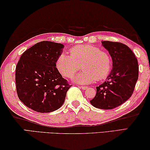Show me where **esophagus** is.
I'll return each mask as SVG.
<instances>
[{
    "label": "esophagus",
    "mask_w": 150,
    "mask_h": 150,
    "mask_svg": "<svg viewBox=\"0 0 150 150\" xmlns=\"http://www.w3.org/2000/svg\"><path fill=\"white\" fill-rule=\"evenodd\" d=\"M79 88H81V89H83V90H85L87 88V86H79Z\"/></svg>",
    "instance_id": "esophagus-1"
}]
</instances>
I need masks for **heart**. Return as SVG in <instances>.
Instances as JSON below:
<instances>
[{
    "label": "heart",
    "mask_w": 150,
    "mask_h": 150,
    "mask_svg": "<svg viewBox=\"0 0 150 150\" xmlns=\"http://www.w3.org/2000/svg\"><path fill=\"white\" fill-rule=\"evenodd\" d=\"M83 72L75 76L73 81L78 84H89L108 77L112 67L110 54L92 45H77L70 49V55L62 53L58 57L56 66L61 74L71 78L80 65Z\"/></svg>",
    "instance_id": "b5f03b06"
}]
</instances>
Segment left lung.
<instances>
[{"mask_svg":"<svg viewBox=\"0 0 150 150\" xmlns=\"http://www.w3.org/2000/svg\"><path fill=\"white\" fill-rule=\"evenodd\" d=\"M101 44L110 54L113 67L106 81L96 87V95L90 103L96 108L111 109L132 96L138 79V62L127 45L108 41Z\"/></svg>","mask_w":150,"mask_h":150,"instance_id":"left-lung-1","label":"left lung"}]
</instances>
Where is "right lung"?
I'll return each mask as SVG.
<instances>
[{
	"label": "right lung",
	"mask_w": 150,
	"mask_h": 150,
	"mask_svg": "<svg viewBox=\"0 0 150 150\" xmlns=\"http://www.w3.org/2000/svg\"><path fill=\"white\" fill-rule=\"evenodd\" d=\"M64 45L42 41L23 53L16 67V92L20 100L33 110L49 113L60 108L71 87L56 67Z\"/></svg>",
	"instance_id": "obj_1"
}]
</instances>
